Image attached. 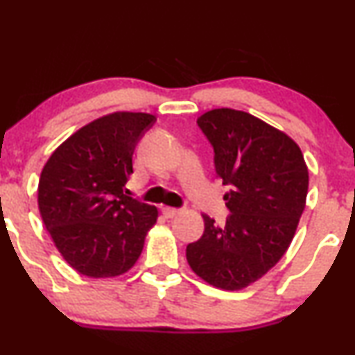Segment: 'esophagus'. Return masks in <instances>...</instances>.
I'll list each match as a JSON object with an SVG mask.
<instances>
[{
    "label": "esophagus",
    "instance_id": "34e87169",
    "mask_svg": "<svg viewBox=\"0 0 355 355\" xmlns=\"http://www.w3.org/2000/svg\"><path fill=\"white\" fill-rule=\"evenodd\" d=\"M162 213L165 215V218H173V216L180 215L182 210H178V208H170V207H164L162 208Z\"/></svg>",
    "mask_w": 355,
    "mask_h": 355
}]
</instances>
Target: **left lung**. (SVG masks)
Segmentation results:
<instances>
[{
  "label": "left lung",
  "instance_id": "obj_1",
  "mask_svg": "<svg viewBox=\"0 0 355 355\" xmlns=\"http://www.w3.org/2000/svg\"><path fill=\"white\" fill-rule=\"evenodd\" d=\"M196 123L213 145L216 175L232 187L225 195L232 213L225 226L203 215L205 232L187 246V261L208 284L240 291L288 251L306 208L309 172L300 145L254 115L213 109Z\"/></svg>",
  "mask_w": 355,
  "mask_h": 355
}]
</instances>
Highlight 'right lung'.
Returning a JSON list of instances; mask_svg holds the SVG:
<instances>
[{
    "instance_id": "1",
    "label": "right lung",
    "mask_w": 355,
    "mask_h": 355,
    "mask_svg": "<svg viewBox=\"0 0 355 355\" xmlns=\"http://www.w3.org/2000/svg\"><path fill=\"white\" fill-rule=\"evenodd\" d=\"M145 112H114L80 127L46 162L37 185L42 223L67 264L89 277L134 266L159 210L123 193L135 145L155 123Z\"/></svg>"
}]
</instances>
